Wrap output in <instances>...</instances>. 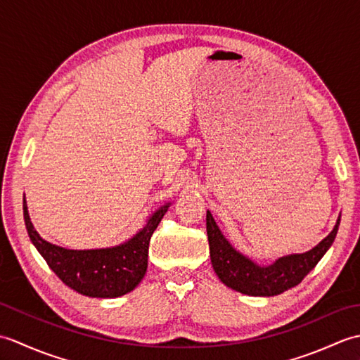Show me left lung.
Segmentation results:
<instances>
[{
    "mask_svg": "<svg viewBox=\"0 0 360 360\" xmlns=\"http://www.w3.org/2000/svg\"><path fill=\"white\" fill-rule=\"evenodd\" d=\"M207 238L212 266L226 286L241 294L255 297H271L297 286L314 269L320 258L330 249L339 231L340 217L333 232L307 254L289 255L277 259L274 264L262 267L236 252L218 229L215 219L207 212Z\"/></svg>",
    "mask_w": 360,
    "mask_h": 360,
    "instance_id": "8db88e82",
    "label": "left lung"
}]
</instances>
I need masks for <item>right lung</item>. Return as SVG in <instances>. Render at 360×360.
<instances>
[{
    "mask_svg": "<svg viewBox=\"0 0 360 360\" xmlns=\"http://www.w3.org/2000/svg\"><path fill=\"white\" fill-rule=\"evenodd\" d=\"M168 205L160 207L147 226L122 246L96 250H71L44 241L30 223L26 200L22 201L25 224L30 241L57 277L79 294L114 298L133 290L147 272L148 246L153 232L164 218Z\"/></svg>",
    "mask_w": 360,
    "mask_h": 360,
    "instance_id": "obj_1",
    "label": "right lung"
}]
</instances>
